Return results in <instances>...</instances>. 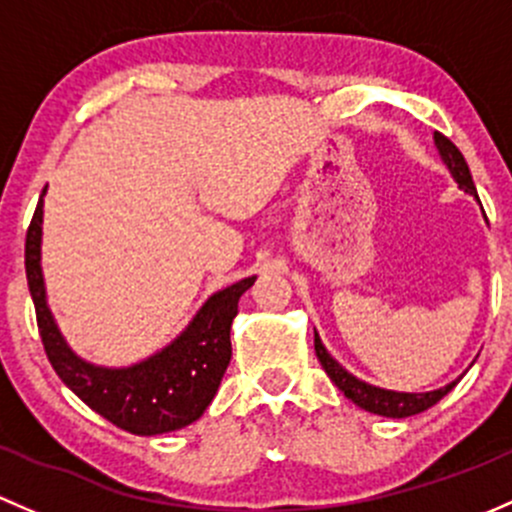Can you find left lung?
Wrapping results in <instances>:
<instances>
[{"instance_id":"left-lung-1","label":"left lung","mask_w":512,"mask_h":512,"mask_svg":"<svg viewBox=\"0 0 512 512\" xmlns=\"http://www.w3.org/2000/svg\"><path fill=\"white\" fill-rule=\"evenodd\" d=\"M434 142H436V150H439L441 160H444V165L449 167L453 179L458 182V187L478 199L476 184H473L471 170H468L461 150H458V147L441 133H434ZM315 355H318L320 365H323V370L328 372V377L335 382V387L340 389L347 399H352V402H355L360 409H365V412H372L379 416H392V419H404V416H414V414L426 412V409L434 407L439 399H444L446 394H449L451 389L458 384V379H456V382L446 384V387L434 389V392H421V394L392 392V389L372 387V384L357 379L355 374L347 372L340 362L333 360V357H330V352L325 350L323 342H320L318 333H315Z\"/></svg>"}]
</instances>
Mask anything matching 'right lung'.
Here are the masks:
<instances>
[{
	"label": "right lung",
	"instance_id": "add662e5",
	"mask_svg": "<svg viewBox=\"0 0 512 512\" xmlns=\"http://www.w3.org/2000/svg\"><path fill=\"white\" fill-rule=\"evenodd\" d=\"M41 221L44 194L26 231L24 263L41 342L61 382L93 412L130 434H167L197 421L212 404L229 367L231 323L239 313V298L254 286L256 276L214 293L197 310L184 333L147 360L130 367H98L81 360L66 345L46 305L41 276Z\"/></svg>",
	"mask_w": 512,
	"mask_h": 512
}]
</instances>
